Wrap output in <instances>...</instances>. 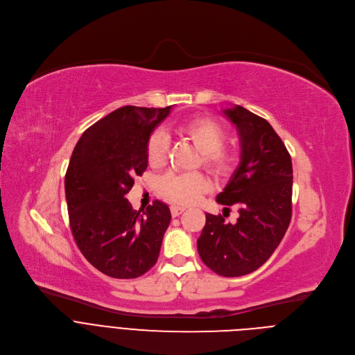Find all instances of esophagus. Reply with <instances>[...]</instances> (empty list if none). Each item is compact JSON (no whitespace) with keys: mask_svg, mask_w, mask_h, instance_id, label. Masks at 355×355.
Wrapping results in <instances>:
<instances>
[{"mask_svg":"<svg viewBox=\"0 0 355 355\" xmlns=\"http://www.w3.org/2000/svg\"><path fill=\"white\" fill-rule=\"evenodd\" d=\"M184 211H185L184 207H178V205H173V207H171V215H173L174 218L180 216Z\"/></svg>","mask_w":355,"mask_h":355,"instance_id":"1","label":"esophagus"}]
</instances>
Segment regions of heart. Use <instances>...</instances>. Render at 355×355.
<instances>
[{
	"label": "heart",
	"mask_w": 355,
	"mask_h": 355,
	"mask_svg": "<svg viewBox=\"0 0 355 355\" xmlns=\"http://www.w3.org/2000/svg\"><path fill=\"white\" fill-rule=\"evenodd\" d=\"M177 132L188 136L200 150V159L215 175L226 174L233 163V151L223 146L226 133L220 123L209 118H196L178 125ZM168 139L163 130L150 135L146 157L151 167H159L166 160ZM160 192L177 204H192L208 188V180L200 173H168L159 181Z\"/></svg>",
	"instance_id": "b5f03b06"
}]
</instances>
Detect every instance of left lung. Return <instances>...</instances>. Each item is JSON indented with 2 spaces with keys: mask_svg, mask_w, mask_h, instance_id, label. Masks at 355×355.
<instances>
[{
  "mask_svg": "<svg viewBox=\"0 0 355 355\" xmlns=\"http://www.w3.org/2000/svg\"><path fill=\"white\" fill-rule=\"evenodd\" d=\"M223 114L240 137V164L223 192V216L207 214L196 240L200 260L222 277H241L260 268L281 243L292 216V162L288 150L261 116L236 105ZM239 208L236 224L224 220L228 207Z\"/></svg>",
  "mask_w": 355,
  "mask_h": 355,
  "instance_id": "obj_1",
  "label": "left lung"
}]
</instances>
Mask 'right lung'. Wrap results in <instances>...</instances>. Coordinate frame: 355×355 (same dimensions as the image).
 Segmentation results:
<instances>
[{
	"label": "right lung",
	"instance_id": "1",
	"mask_svg": "<svg viewBox=\"0 0 355 355\" xmlns=\"http://www.w3.org/2000/svg\"><path fill=\"white\" fill-rule=\"evenodd\" d=\"M171 107H122L89 126L77 141L64 178L73 237L96 270L137 278L159 259L171 212L160 200L140 214L125 195L147 168V140Z\"/></svg>",
	"mask_w": 355,
	"mask_h": 355
}]
</instances>
